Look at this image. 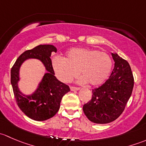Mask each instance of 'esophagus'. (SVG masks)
Segmentation results:
<instances>
[{
    "mask_svg": "<svg viewBox=\"0 0 146 146\" xmlns=\"http://www.w3.org/2000/svg\"><path fill=\"white\" fill-rule=\"evenodd\" d=\"M80 90V88H78V87H73V86L70 87V90L71 91H76V90Z\"/></svg>",
    "mask_w": 146,
    "mask_h": 146,
    "instance_id": "obj_1",
    "label": "esophagus"
}]
</instances>
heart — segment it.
I'll return each mask as SVG.
<instances>
[{
	"mask_svg": "<svg viewBox=\"0 0 146 146\" xmlns=\"http://www.w3.org/2000/svg\"><path fill=\"white\" fill-rule=\"evenodd\" d=\"M52 65L56 76L61 81L71 82L80 71L82 76L80 83L89 82L92 86H99L110 76L112 61L104 51L90 48H73L66 53L64 58L55 57Z\"/></svg>",
	"mask_w": 146,
	"mask_h": 146,
	"instance_id": "b5f03b06",
	"label": "heart"
}]
</instances>
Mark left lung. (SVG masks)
<instances>
[{"instance_id": "1", "label": "left lung", "mask_w": 146, "mask_h": 146, "mask_svg": "<svg viewBox=\"0 0 146 146\" xmlns=\"http://www.w3.org/2000/svg\"><path fill=\"white\" fill-rule=\"evenodd\" d=\"M114 67L108 80L92 90L91 100L82 107L84 114L95 123L116 120L124 110L134 85L130 65L117 54H111Z\"/></svg>"}]
</instances>
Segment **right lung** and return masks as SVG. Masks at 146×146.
<instances>
[{"label": "right lung", "instance_id": "add662e5", "mask_svg": "<svg viewBox=\"0 0 146 146\" xmlns=\"http://www.w3.org/2000/svg\"><path fill=\"white\" fill-rule=\"evenodd\" d=\"M52 52H56L53 45H39L25 51L16 60L11 68L10 81L16 103L21 111L35 121H45L54 117L60 107L65 94L70 91L68 85L63 83L54 76L52 62L50 58ZM28 58H37L45 65L47 73L45 74L38 90L32 95L26 96L19 90V69L21 64Z\"/></svg>", "mask_w": 146, "mask_h": 146}]
</instances>
